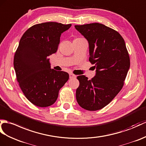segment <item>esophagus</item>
I'll return each mask as SVG.
<instances>
[{
  "instance_id": "34e87169",
  "label": "esophagus",
  "mask_w": 146,
  "mask_h": 146,
  "mask_svg": "<svg viewBox=\"0 0 146 146\" xmlns=\"http://www.w3.org/2000/svg\"><path fill=\"white\" fill-rule=\"evenodd\" d=\"M76 76L74 74H72V73H70V79H73V78H75Z\"/></svg>"
}]
</instances>
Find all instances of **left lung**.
<instances>
[{
	"mask_svg": "<svg viewBox=\"0 0 146 146\" xmlns=\"http://www.w3.org/2000/svg\"><path fill=\"white\" fill-rule=\"evenodd\" d=\"M88 41L90 63L96 75L88 80L77 76L78 103L83 109L97 111L109 104L123 88L130 67L129 55L122 36L116 30L99 23L75 25Z\"/></svg>",
	"mask_w": 146,
	"mask_h": 146,
	"instance_id": "1",
	"label": "left lung"
}]
</instances>
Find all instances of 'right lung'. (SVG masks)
Segmentation results:
<instances>
[{
	"label": "right lung",
	"mask_w": 146,
	"mask_h": 146,
	"mask_svg": "<svg viewBox=\"0 0 146 146\" xmlns=\"http://www.w3.org/2000/svg\"><path fill=\"white\" fill-rule=\"evenodd\" d=\"M72 24L45 22L32 26L23 33L13 66L17 80L29 101L38 107L55 103L69 74L51 69L48 56L56 52L61 34Z\"/></svg>",
	"instance_id": "1"
}]
</instances>
